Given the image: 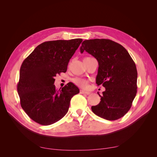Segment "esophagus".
<instances>
[{
	"mask_svg": "<svg viewBox=\"0 0 157 157\" xmlns=\"http://www.w3.org/2000/svg\"><path fill=\"white\" fill-rule=\"evenodd\" d=\"M80 93L82 94H86V95H88V94H90V93L88 92H85V91H84V90H80Z\"/></svg>",
	"mask_w": 157,
	"mask_h": 157,
	"instance_id": "1",
	"label": "esophagus"
}]
</instances>
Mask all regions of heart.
<instances>
[{"mask_svg":"<svg viewBox=\"0 0 157 157\" xmlns=\"http://www.w3.org/2000/svg\"><path fill=\"white\" fill-rule=\"evenodd\" d=\"M73 82L78 86V87L81 88H87L88 87V82L86 80H85L84 79L80 78H76L73 80Z\"/></svg>","mask_w":157,"mask_h":157,"instance_id":"heart-1","label":"heart"}]
</instances>
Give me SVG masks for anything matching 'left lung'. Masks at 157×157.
<instances>
[{"instance_id":"8db88e82","label":"left lung","mask_w":157,"mask_h":157,"mask_svg":"<svg viewBox=\"0 0 157 157\" xmlns=\"http://www.w3.org/2000/svg\"><path fill=\"white\" fill-rule=\"evenodd\" d=\"M93 56L99 64L98 86L105 88L97 105L92 111L98 117L115 121L130 110L137 93L136 66L128 51L109 39H95L82 42L80 48Z\"/></svg>"}]
</instances>
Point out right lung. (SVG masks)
Instances as JSON below:
<instances>
[{
  "label": "right lung",
  "mask_w": 157,
  "mask_h": 157,
  "mask_svg": "<svg viewBox=\"0 0 157 157\" xmlns=\"http://www.w3.org/2000/svg\"><path fill=\"white\" fill-rule=\"evenodd\" d=\"M82 41L44 42L23 61L17 92L22 109L35 122L44 126L58 122L67 113L71 98L79 93L72 82L59 90L54 84L57 75L67 71L69 61Z\"/></svg>",
  "instance_id": "right-lung-1"
}]
</instances>
